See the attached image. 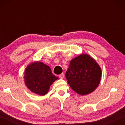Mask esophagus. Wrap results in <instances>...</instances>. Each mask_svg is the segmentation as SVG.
<instances>
[{
  "label": "esophagus",
  "mask_w": 125,
  "mask_h": 125,
  "mask_svg": "<svg viewBox=\"0 0 125 125\" xmlns=\"http://www.w3.org/2000/svg\"><path fill=\"white\" fill-rule=\"evenodd\" d=\"M59 78H60V79H63V78H64V74L62 73L60 75H59Z\"/></svg>",
  "instance_id": "obj_1"
}]
</instances>
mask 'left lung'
<instances>
[{"label":"left lung","mask_w":125,"mask_h":125,"mask_svg":"<svg viewBox=\"0 0 125 125\" xmlns=\"http://www.w3.org/2000/svg\"><path fill=\"white\" fill-rule=\"evenodd\" d=\"M65 77L73 90L84 95L93 92L98 86L101 69L89 55L82 54L71 60Z\"/></svg>","instance_id":"obj_1"}]
</instances>
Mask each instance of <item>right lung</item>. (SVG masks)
Listing matches in <instances>:
<instances>
[{
    "mask_svg": "<svg viewBox=\"0 0 125 125\" xmlns=\"http://www.w3.org/2000/svg\"><path fill=\"white\" fill-rule=\"evenodd\" d=\"M24 78L27 88L39 95L47 94L50 86L58 79L53 74L49 66L39 61L27 65Z\"/></svg>",
    "mask_w": 125,
    "mask_h": 125,
    "instance_id": "obj_1",
    "label": "right lung"
}]
</instances>
